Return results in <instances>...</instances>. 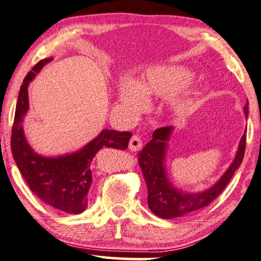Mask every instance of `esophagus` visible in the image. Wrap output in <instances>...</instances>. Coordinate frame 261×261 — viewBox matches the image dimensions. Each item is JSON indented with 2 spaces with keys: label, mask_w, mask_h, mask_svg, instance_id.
Wrapping results in <instances>:
<instances>
[{
  "label": "esophagus",
  "mask_w": 261,
  "mask_h": 261,
  "mask_svg": "<svg viewBox=\"0 0 261 261\" xmlns=\"http://www.w3.org/2000/svg\"><path fill=\"white\" fill-rule=\"evenodd\" d=\"M142 147H143V143H142L141 138L138 137L137 135H134V136L131 137L130 143H128V149H130L131 151H138L141 150Z\"/></svg>",
  "instance_id": "esophagus-1"
}]
</instances>
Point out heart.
Wrapping results in <instances>:
<instances>
[{
  "label": "heart",
  "mask_w": 261,
  "mask_h": 261,
  "mask_svg": "<svg viewBox=\"0 0 261 261\" xmlns=\"http://www.w3.org/2000/svg\"><path fill=\"white\" fill-rule=\"evenodd\" d=\"M193 72L178 64L156 65L145 70L137 82L121 80L118 99L128 113H137L148 105V96H169L167 109L174 116L189 113L194 106L189 83Z\"/></svg>",
  "instance_id": "obj_1"
}]
</instances>
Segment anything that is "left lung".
I'll return each instance as SVG.
<instances>
[{
    "label": "left lung",
    "instance_id": "obj_1",
    "mask_svg": "<svg viewBox=\"0 0 261 261\" xmlns=\"http://www.w3.org/2000/svg\"><path fill=\"white\" fill-rule=\"evenodd\" d=\"M244 113L245 117L248 118V101L244 107ZM174 130V126L160 127L155 130L151 141L138 154V162L148 187L149 209L156 216L165 220L181 217L199 210L209 205L211 201L220 196L244 160L247 134V130H245L234 160L223 175L213 186L200 192H185L173 184L166 166L168 143Z\"/></svg>",
    "mask_w": 261,
    "mask_h": 261
}]
</instances>
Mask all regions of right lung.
Masks as SVG:
<instances>
[{
  "label": "right lung",
  "mask_w": 261,
  "mask_h": 261,
  "mask_svg": "<svg viewBox=\"0 0 261 261\" xmlns=\"http://www.w3.org/2000/svg\"><path fill=\"white\" fill-rule=\"evenodd\" d=\"M52 60L50 57L38 62L23 80L14 117L12 152L20 174L37 197L55 209L77 215L87 207L92 185L90 165L96 152L102 148L125 150L133 134L103 128L94 140L76 151L58 156L38 154L30 145L23 130V120L30 109L29 86Z\"/></svg>",
  "instance_id": "1"
}]
</instances>
